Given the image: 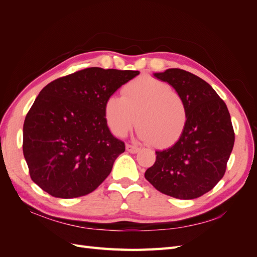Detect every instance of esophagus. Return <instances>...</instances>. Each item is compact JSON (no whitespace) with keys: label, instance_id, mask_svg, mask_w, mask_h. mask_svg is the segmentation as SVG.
Returning a JSON list of instances; mask_svg holds the SVG:
<instances>
[{"label":"esophagus","instance_id":"esophagus-1","mask_svg":"<svg viewBox=\"0 0 257 257\" xmlns=\"http://www.w3.org/2000/svg\"><path fill=\"white\" fill-rule=\"evenodd\" d=\"M126 150L131 153H137L139 150H141V148L133 145H126Z\"/></svg>","mask_w":257,"mask_h":257}]
</instances>
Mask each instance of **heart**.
Masks as SVG:
<instances>
[{"label":"heart","mask_w":257,"mask_h":257,"mask_svg":"<svg viewBox=\"0 0 257 257\" xmlns=\"http://www.w3.org/2000/svg\"><path fill=\"white\" fill-rule=\"evenodd\" d=\"M104 116L115 136H125L137 120V135L142 141L165 147L182 135L189 110L183 96L168 83L141 77L124 85L122 96L107 97Z\"/></svg>","instance_id":"heart-1"}]
</instances>
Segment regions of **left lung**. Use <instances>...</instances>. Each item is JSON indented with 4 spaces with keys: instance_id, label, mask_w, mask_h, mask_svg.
I'll use <instances>...</instances> for the list:
<instances>
[{
    "instance_id": "1",
    "label": "left lung",
    "mask_w": 257,
    "mask_h": 257,
    "mask_svg": "<svg viewBox=\"0 0 257 257\" xmlns=\"http://www.w3.org/2000/svg\"><path fill=\"white\" fill-rule=\"evenodd\" d=\"M153 76L183 96L189 110L185 130L157 160L145 178L155 189L179 199H194L214 188L223 178L235 143L230 114L208 82L180 68Z\"/></svg>"
}]
</instances>
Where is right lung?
Here are the masks:
<instances>
[{"instance_id": "right-lung-1", "label": "right lung", "mask_w": 257, "mask_h": 257, "mask_svg": "<svg viewBox=\"0 0 257 257\" xmlns=\"http://www.w3.org/2000/svg\"><path fill=\"white\" fill-rule=\"evenodd\" d=\"M138 71L90 67L48 83L23 124V155L31 179L59 198L94 191L125 145L115 138L104 105Z\"/></svg>"}]
</instances>
